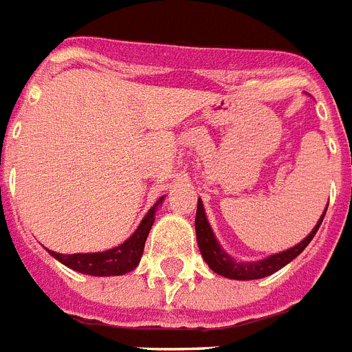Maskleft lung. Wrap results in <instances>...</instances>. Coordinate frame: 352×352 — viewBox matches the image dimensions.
<instances>
[{"label":"left lung","instance_id":"8db88e82","mask_svg":"<svg viewBox=\"0 0 352 352\" xmlns=\"http://www.w3.org/2000/svg\"><path fill=\"white\" fill-rule=\"evenodd\" d=\"M327 212V207L323 210V214L320 216L318 223L314 225V229L303 238L300 243L287 249V251L276 252L263 258V260L256 261H240L232 258L229 252L225 251L220 245V241L216 240L212 227H210L207 216H205V209L201 199L198 198V209H196V220H194V227H196V240H198L199 252L205 263L220 276L229 278V280H260V278L271 276L276 271H280L282 267H285L289 261H292L303 249L311 243V240L316 234V230L320 229V225L323 221V216Z\"/></svg>","mask_w":352,"mask_h":352}]
</instances>
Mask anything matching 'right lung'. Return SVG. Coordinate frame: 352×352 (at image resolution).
Masks as SVG:
<instances>
[{
	"label": "right lung",
	"instance_id": "obj_1",
	"mask_svg": "<svg viewBox=\"0 0 352 352\" xmlns=\"http://www.w3.org/2000/svg\"><path fill=\"white\" fill-rule=\"evenodd\" d=\"M163 199H165V196H162L148 209V212L143 216L142 223L138 225V229L132 232V236H129L127 240L118 247L107 249L103 252H78V254H60V252L49 251L50 256H54L56 260L61 261L63 265H67L72 271L81 272V274H91V276H122V274H127L140 265L145 240H147L148 230L154 223L158 205L163 204Z\"/></svg>",
	"mask_w": 352,
	"mask_h": 352
}]
</instances>
